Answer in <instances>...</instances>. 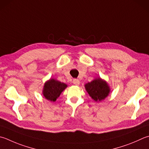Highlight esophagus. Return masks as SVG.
<instances>
[{
  "label": "esophagus",
  "instance_id": "34e87169",
  "mask_svg": "<svg viewBox=\"0 0 149 149\" xmlns=\"http://www.w3.org/2000/svg\"><path fill=\"white\" fill-rule=\"evenodd\" d=\"M72 83H73L76 86H78L80 84V81L78 79H74L72 80Z\"/></svg>",
  "mask_w": 149,
  "mask_h": 149
}]
</instances>
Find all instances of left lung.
Wrapping results in <instances>:
<instances>
[{"mask_svg": "<svg viewBox=\"0 0 149 149\" xmlns=\"http://www.w3.org/2000/svg\"><path fill=\"white\" fill-rule=\"evenodd\" d=\"M85 88L89 95L95 101H101L104 99L110 91L107 83L100 78H97L86 84Z\"/></svg>", "mask_w": 149, "mask_h": 149, "instance_id": "obj_1", "label": "left lung"}]
</instances>
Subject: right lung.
Instances as JSON below:
<instances>
[{
  "label": "right lung",
  "instance_id": "obj_1",
  "mask_svg": "<svg viewBox=\"0 0 149 149\" xmlns=\"http://www.w3.org/2000/svg\"><path fill=\"white\" fill-rule=\"evenodd\" d=\"M66 88L65 84L50 79L45 84L43 94L47 100L54 102Z\"/></svg>",
  "mask_w": 149,
  "mask_h": 149
}]
</instances>
